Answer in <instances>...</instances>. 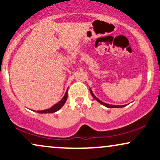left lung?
I'll return each mask as SVG.
<instances>
[{
  "instance_id": "8db88e82",
  "label": "left lung",
  "mask_w": 160,
  "mask_h": 160,
  "mask_svg": "<svg viewBox=\"0 0 160 160\" xmlns=\"http://www.w3.org/2000/svg\"><path fill=\"white\" fill-rule=\"evenodd\" d=\"M90 92H91V95H92V97H93V98H94L95 99V100L97 101V102H98L99 103H100V104H103V105L105 106V107H108V108H122V107H124V106H125V105H111V104H105V103H104L103 102H102V101H100V100H99V99L97 98L96 97H95V95H93L91 89H90Z\"/></svg>"
}]
</instances>
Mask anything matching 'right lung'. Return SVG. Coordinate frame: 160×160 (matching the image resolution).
Here are the masks:
<instances>
[{"mask_svg":"<svg viewBox=\"0 0 160 160\" xmlns=\"http://www.w3.org/2000/svg\"><path fill=\"white\" fill-rule=\"evenodd\" d=\"M67 98H68V91L66 92L65 96L63 97V98L62 99L61 101H60L58 103H57L56 104H55V105H53L52 108H49V109H47V110H44V111H38V113H54V112H56L57 111H58V110L61 108L62 106L64 105V104L65 103L66 100H67Z\"/></svg>","mask_w":160,"mask_h":160,"instance_id":"1","label":"right lung"}]
</instances>
